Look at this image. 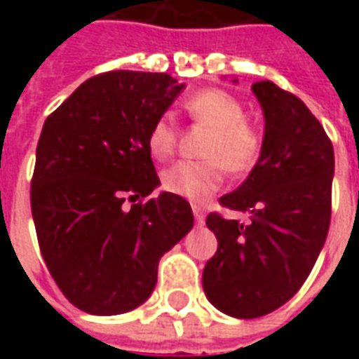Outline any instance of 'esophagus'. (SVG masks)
<instances>
[{
  "label": "esophagus",
  "mask_w": 359,
  "mask_h": 359,
  "mask_svg": "<svg viewBox=\"0 0 359 359\" xmlns=\"http://www.w3.org/2000/svg\"><path fill=\"white\" fill-rule=\"evenodd\" d=\"M192 211H194V219L198 225H203V221H205V213L200 205H192Z\"/></svg>",
  "instance_id": "esophagus-1"
}]
</instances>
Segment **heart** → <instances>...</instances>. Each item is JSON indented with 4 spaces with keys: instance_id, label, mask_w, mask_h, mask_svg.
Instances as JSON below:
<instances>
[{
    "instance_id": "obj_1",
    "label": "heart",
    "mask_w": 359,
    "mask_h": 359,
    "mask_svg": "<svg viewBox=\"0 0 359 359\" xmlns=\"http://www.w3.org/2000/svg\"><path fill=\"white\" fill-rule=\"evenodd\" d=\"M184 109L196 123L211 128L203 161H179L165 169L161 187L169 194L202 203L215 194L225 179V167L233 175L254 169L262 156V134L244 121L246 111L225 90L196 92L184 102ZM148 149L156 159H169L177 149V130L167 117L157 118L148 133Z\"/></svg>"
}]
</instances>
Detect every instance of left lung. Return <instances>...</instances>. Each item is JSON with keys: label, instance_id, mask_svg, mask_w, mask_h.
<instances>
[{"label": "left lung", "instance_id": "obj_1", "mask_svg": "<svg viewBox=\"0 0 359 359\" xmlns=\"http://www.w3.org/2000/svg\"><path fill=\"white\" fill-rule=\"evenodd\" d=\"M252 92L264 111L262 156L219 200L250 213V223L217 213L205 219L217 252L203 269V292L236 319L267 316L300 290L329 233L334 177L332 144L306 103L269 81Z\"/></svg>", "mask_w": 359, "mask_h": 359}]
</instances>
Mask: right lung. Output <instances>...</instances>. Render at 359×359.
Wrapping results in <instances>:
<instances>
[{
  "mask_svg": "<svg viewBox=\"0 0 359 359\" xmlns=\"http://www.w3.org/2000/svg\"><path fill=\"white\" fill-rule=\"evenodd\" d=\"M187 84L111 71L82 82L43 123L30 190L38 244L76 308L118 316L148 300L165 252L194 226L184 198L157 187L148 133Z\"/></svg>",
  "mask_w": 359,
  "mask_h": 359,
  "instance_id": "1",
  "label": "right lung"
}]
</instances>
